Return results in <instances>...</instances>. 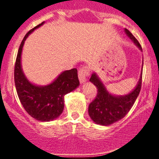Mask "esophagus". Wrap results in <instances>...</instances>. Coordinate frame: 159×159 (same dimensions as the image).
I'll return each mask as SVG.
<instances>
[{
	"mask_svg": "<svg viewBox=\"0 0 159 159\" xmlns=\"http://www.w3.org/2000/svg\"><path fill=\"white\" fill-rule=\"evenodd\" d=\"M89 74V69H88V67H82L81 69H80L78 73L79 75V80H80V82L81 84H84L87 81V76Z\"/></svg>",
	"mask_w": 159,
	"mask_h": 159,
	"instance_id": "esophagus-1",
	"label": "esophagus"
}]
</instances>
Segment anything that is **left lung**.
Returning a JSON list of instances; mask_svg holds the SVG:
<instances>
[{
    "label": "left lung",
    "mask_w": 159,
    "mask_h": 159,
    "mask_svg": "<svg viewBox=\"0 0 159 159\" xmlns=\"http://www.w3.org/2000/svg\"><path fill=\"white\" fill-rule=\"evenodd\" d=\"M124 31L131 41L143 52L140 43L130 33V31L127 29H125ZM142 66H143V62ZM142 74L143 67L139 82L130 93L124 95H115L107 90L96 72L92 73L90 81L97 88L96 97L88 107V113L92 121L96 124L109 126L123 119L128 113L139 96L141 90Z\"/></svg>",
    "instance_id": "1"
}]
</instances>
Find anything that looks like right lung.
Here are the masks:
<instances>
[{
    "instance_id": "obj_1",
    "label": "right lung",
    "mask_w": 159,
    "mask_h": 159,
    "mask_svg": "<svg viewBox=\"0 0 159 159\" xmlns=\"http://www.w3.org/2000/svg\"><path fill=\"white\" fill-rule=\"evenodd\" d=\"M44 21L29 31L22 40L14 68V80L19 99L25 110L33 119L40 122L52 121L62 114L64 107V95L80 85L76 68L61 72L51 84L39 86L32 84L22 70L21 54L24 43L28 36Z\"/></svg>"
}]
</instances>
